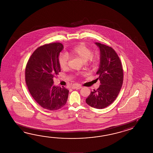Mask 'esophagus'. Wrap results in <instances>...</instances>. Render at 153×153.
<instances>
[{
    "label": "esophagus",
    "instance_id": "obj_1",
    "mask_svg": "<svg viewBox=\"0 0 153 153\" xmlns=\"http://www.w3.org/2000/svg\"><path fill=\"white\" fill-rule=\"evenodd\" d=\"M81 88H82V86L79 85H74L72 87V88H73V89H80Z\"/></svg>",
    "mask_w": 153,
    "mask_h": 153
}]
</instances>
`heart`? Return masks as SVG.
<instances>
[{"label":"heart","mask_w":153,"mask_h":153,"mask_svg":"<svg viewBox=\"0 0 153 153\" xmlns=\"http://www.w3.org/2000/svg\"><path fill=\"white\" fill-rule=\"evenodd\" d=\"M68 54L72 57H77L82 62H87L89 64L94 63L97 59V56L92 54L91 50L84 44H80L73 47L69 50ZM68 60V56L65 53H62L59 55V65L61 68L67 67Z\"/></svg>","instance_id":"b5f03b06"}]
</instances>
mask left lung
Segmentation results:
<instances>
[{
	"instance_id": "1",
	"label": "left lung",
	"mask_w": 153,
	"mask_h": 153,
	"mask_svg": "<svg viewBox=\"0 0 153 153\" xmlns=\"http://www.w3.org/2000/svg\"><path fill=\"white\" fill-rule=\"evenodd\" d=\"M100 50V65L96 74L101 85L91 91L86 103L92 107L103 109L114 102L123 82V69L120 59L110 46L95 42Z\"/></svg>"
}]
</instances>
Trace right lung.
Returning <instances> with one entry per match:
<instances>
[{"label":"right lung","instance_id":"add662e5","mask_svg":"<svg viewBox=\"0 0 153 153\" xmlns=\"http://www.w3.org/2000/svg\"><path fill=\"white\" fill-rule=\"evenodd\" d=\"M63 49L60 42L41 46L26 65L25 79L30 94L42 107L49 111L61 108L68 97V90L53 85L54 76L61 72L59 56Z\"/></svg>","mask_w":153,"mask_h":153}]
</instances>
